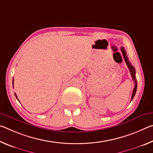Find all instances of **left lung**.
<instances>
[{
	"mask_svg": "<svg viewBox=\"0 0 153 153\" xmlns=\"http://www.w3.org/2000/svg\"><path fill=\"white\" fill-rule=\"evenodd\" d=\"M121 53H122L124 60H125L126 63L127 64V66H128V69H129V72H130V74H131V78H132L133 81L134 82V88L132 94H131V101L134 97V96H135V94H136V90H137V80L136 79V71H135V68H134V66H132V65H131V63L129 61L128 57V56H127V53H126L124 47H121Z\"/></svg>",
	"mask_w": 153,
	"mask_h": 153,
	"instance_id": "left-lung-1",
	"label": "left lung"
}]
</instances>
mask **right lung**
<instances>
[{"label": "right lung", "instance_id": "1", "mask_svg": "<svg viewBox=\"0 0 153 153\" xmlns=\"http://www.w3.org/2000/svg\"><path fill=\"white\" fill-rule=\"evenodd\" d=\"M14 80V79H13ZM15 97H16V98H17V99L18 100V98H17V95H16V94H15Z\"/></svg>", "mask_w": 153, "mask_h": 153}]
</instances>
